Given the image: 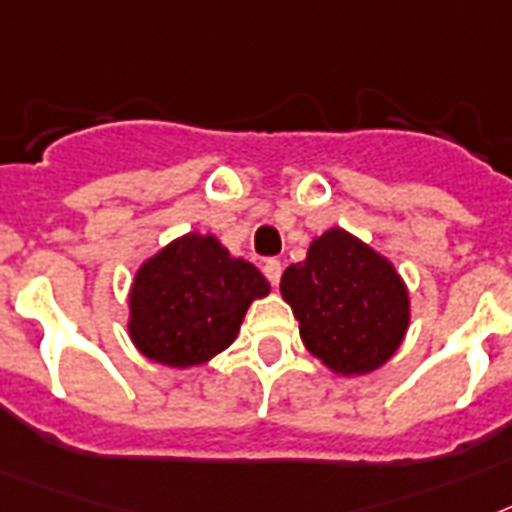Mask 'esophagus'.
Wrapping results in <instances>:
<instances>
[{"mask_svg": "<svg viewBox=\"0 0 512 512\" xmlns=\"http://www.w3.org/2000/svg\"><path fill=\"white\" fill-rule=\"evenodd\" d=\"M264 277L269 282H272L274 287L280 285V277H282V264H280V261H277V259L266 261V264H264Z\"/></svg>", "mask_w": 512, "mask_h": 512, "instance_id": "obj_1", "label": "esophagus"}]
</instances>
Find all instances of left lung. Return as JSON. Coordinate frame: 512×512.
Here are the masks:
<instances>
[{
    "label": "left lung",
    "instance_id": "obj_1",
    "mask_svg": "<svg viewBox=\"0 0 512 512\" xmlns=\"http://www.w3.org/2000/svg\"><path fill=\"white\" fill-rule=\"evenodd\" d=\"M306 350L337 377H363L390 361L411 324V295L387 256L353 232L329 227L306 259L282 274Z\"/></svg>",
    "mask_w": 512,
    "mask_h": 512
}]
</instances>
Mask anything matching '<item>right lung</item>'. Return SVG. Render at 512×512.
Returning a JSON list of instances; mask_svg holds the SVG:
<instances>
[{
	"mask_svg": "<svg viewBox=\"0 0 512 512\" xmlns=\"http://www.w3.org/2000/svg\"><path fill=\"white\" fill-rule=\"evenodd\" d=\"M269 290L264 274L230 256L214 235L185 232L135 269L128 335L149 361L204 366L230 348L248 306Z\"/></svg>",
	"mask_w": 512,
	"mask_h": 512,
	"instance_id": "1",
	"label": "right lung"
}]
</instances>
